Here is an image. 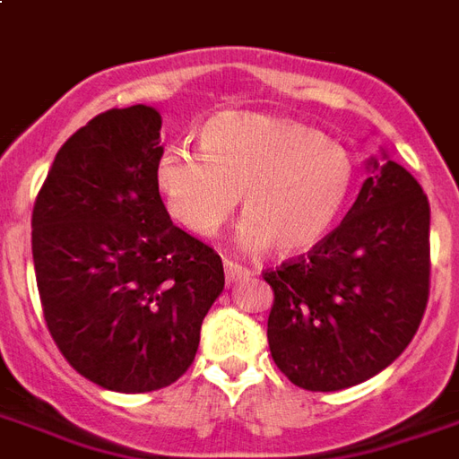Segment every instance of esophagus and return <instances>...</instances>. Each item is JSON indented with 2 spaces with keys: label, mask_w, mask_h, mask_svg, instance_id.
Here are the masks:
<instances>
[{
  "label": "esophagus",
  "mask_w": 459,
  "mask_h": 459,
  "mask_svg": "<svg viewBox=\"0 0 459 459\" xmlns=\"http://www.w3.org/2000/svg\"><path fill=\"white\" fill-rule=\"evenodd\" d=\"M223 269H226V281H229V284H238V281H245V279H250V276H253L250 269L230 260L223 262Z\"/></svg>",
  "instance_id": "obj_1"
}]
</instances>
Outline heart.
I'll use <instances>...</instances> for the list:
<instances>
[{"label":"heart","instance_id":"b5f03b06","mask_svg":"<svg viewBox=\"0 0 459 459\" xmlns=\"http://www.w3.org/2000/svg\"><path fill=\"white\" fill-rule=\"evenodd\" d=\"M199 153L166 149L153 183L168 214L195 236L209 238L233 214L236 240L260 253L313 250L342 214L354 187V160L303 122L253 110H229L204 122Z\"/></svg>","mask_w":459,"mask_h":459}]
</instances>
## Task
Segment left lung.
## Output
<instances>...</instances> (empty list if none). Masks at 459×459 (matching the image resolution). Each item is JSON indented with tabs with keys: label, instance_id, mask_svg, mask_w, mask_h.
Segmentation results:
<instances>
[{
	"label": "left lung",
	"instance_id": "left-lung-1",
	"mask_svg": "<svg viewBox=\"0 0 459 459\" xmlns=\"http://www.w3.org/2000/svg\"><path fill=\"white\" fill-rule=\"evenodd\" d=\"M344 221L307 253L264 272L274 289L272 359L293 385L334 393L377 376L414 339L429 300L431 209L383 152Z\"/></svg>",
	"mask_w": 459,
	"mask_h": 459
}]
</instances>
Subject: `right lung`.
<instances>
[{"instance_id": "obj_1", "label": "right lung", "mask_w": 459, "mask_h": 459, "mask_svg": "<svg viewBox=\"0 0 459 459\" xmlns=\"http://www.w3.org/2000/svg\"><path fill=\"white\" fill-rule=\"evenodd\" d=\"M160 153L156 108L105 110L66 139L33 206L48 330L72 368L113 393H152L183 376L223 291L221 257L163 206Z\"/></svg>"}]
</instances>
